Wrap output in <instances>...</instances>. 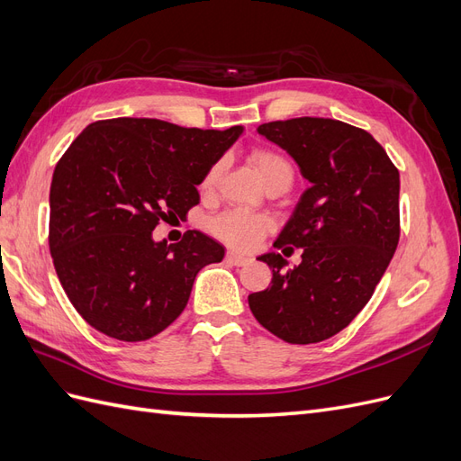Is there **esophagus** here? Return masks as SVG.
Segmentation results:
<instances>
[{
    "instance_id": "34e87169",
    "label": "esophagus",
    "mask_w": 461,
    "mask_h": 461,
    "mask_svg": "<svg viewBox=\"0 0 461 461\" xmlns=\"http://www.w3.org/2000/svg\"><path fill=\"white\" fill-rule=\"evenodd\" d=\"M227 261H229V263H232V265H236V267H242V265H246L249 259H248V258H244V256H240V254L227 252Z\"/></svg>"
}]
</instances>
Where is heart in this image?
I'll list each match as a JSON object with an SVG mask.
<instances>
[{
  "mask_svg": "<svg viewBox=\"0 0 461 461\" xmlns=\"http://www.w3.org/2000/svg\"><path fill=\"white\" fill-rule=\"evenodd\" d=\"M252 163L259 171L265 186H275L283 185L286 188L294 183V165L290 163L286 156L276 149H256L252 151ZM222 171V161H215L209 169L205 171L202 178V188L213 190L217 180ZM209 230L215 234L217 239L227 242L229 246L236 249H252L256 248L265 234L271 229V219L261 213L244 212V209H229V212H222L215 217L209 219L207 222Z\"/></svg>",
  "mask_w": 461,
  "mask_h": 461,
  "instance_id": "1",
  "label": "heart"
}]
</instances>
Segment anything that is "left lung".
I'll return each mask as SVG.
<instances>
[{"label":"left lung","mask_w":461,"mask_h":461,"mask_svg":"<svg viewBox=\"0 0 461 461\" xmlns=\"http://www.w3.org/2000/svg\"><path fill=\"white\" fill-rule=\"evenodd\" d=\"M258 132L286 149L312 186L275 240L285 256L302 248V263L286 271L281 254L259 256L271 286L248 303L275 337L315 344L352 323L396 252L400 173L367 131L337 119L273 121Z\"/></svg>","instance_id":"left-lung-1"}]
</instances>
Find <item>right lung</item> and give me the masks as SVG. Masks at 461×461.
<instances>
[{
	"mask_svg": "<svg viewBox=\"0 0 461 461\" xmlns=\"http://www.w3.org/2000/svg\"><path fill=\"white\" fill-rule=\"evenodd\" d=\"M240 132L119 117L92 122L67 148L50 190V252L88 325L140 342L185 312L194 278L225 248L200 230L176 244L151 232L200 203L196 186Z\"/></svg>",
	"mask_w": 461,
	"mask_h": 461,
	"instance_id": "right-lung-1",
	"label": "right lung"
}]
</instances>
